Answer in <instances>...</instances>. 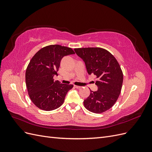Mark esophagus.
<instances>
[{"label":"esophagus","instance_id":"1","mask_svg":"<svg viewBox=\"0 0 152 152\" xmlns=\"http://www.w3.org/2000/svg\"><path fill=\"white\" fill-rule=\"evenodd\" d=\"M74 87H75V88H77V89H80L81 88V86H74Z\"/></svg>","mask_w":152,"mask_h":152}]
</instances>
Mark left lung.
<instances>
[{
  "instance_id": "1",
  "label": "left lung",
  "mask_w": 152,
  "mask_h": 152,
  "mask_svg": "<svg viewBox=\"0 0 152 152\" xmlns=\"http://www.w3.org/2000/svg\"><path fill=\"white\" fill-rule=\"evenodd\" d=\"M76 54L85 62L87 72L94 74L98 80L97 91L91 93L84 101L89 111L101 113L111 108L121 94L123 73L118 61L107 50L101 48H76Z\"/></svg>"
}]
</instances>
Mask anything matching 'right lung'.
Wrapping results in <instances>:
<instances>
[{"instance_id":"obj_1","label":"right lung","mask_w":152,"mask_h":152,"mask_svg":"<svg viewBox=\"0 0 152 152\" xmlns=\"http://www.w3.org/2000/svg\"><path fill=\"white\" fill-rule=\"evenodd\" d=\"M75 52L60 45H50L40 49L32 57L25 73L26 88L31 102L39 108L51 111L61 107L72 84L54 81L63 57Z\"/></svg>"}]
</instances>
